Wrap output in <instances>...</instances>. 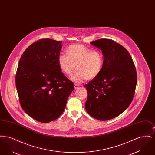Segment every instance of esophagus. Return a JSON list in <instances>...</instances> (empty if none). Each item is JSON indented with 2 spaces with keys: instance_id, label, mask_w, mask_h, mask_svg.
<instances>
[{
  "instance_id": "1",
  "label": "esophagus",
  "mask_w": 155,
  "mask_h": 155,
  "mask_svg": "<svg viewBox=\"0 0 155 155\" xmlns=\"http://www.w3.org/2000/svg\"><path fill=\"white\" fill-rule=\"evenodd\" d=\"M79 87H80V85H78V84H75V85H74V88L78 89Z\"/></svg>"
}]
</instances>
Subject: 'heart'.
<instances>
[{"mask_svg": "<svg viewBox=\"0 0 155 155\" xmlns=\"http://www.w3.org/2000/svg\"><path fill=\"white\" fill-rule=\"evenodd\" d=\"M67 55L61 54L58 64L61 71L67 75L77 71L71 80L81 83L85 80H91L98 76L103 69L104 56L100 50H92L81 44L70 45L67 49Z\"/></svg>", "mask_w": 155, "mask_h": 155, "instance_id": "1", "label": "heart"}]
</instances>
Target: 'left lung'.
<instances>
[{
  "instance_id": "1",
  "label": "left lung",
  "mask_w": 155,
  "mask_h": 155,
  "mask_svg": "<svg viewBox=\"0 0 155 155\" xmlns=\"http://www.w3.org/2000/svg\"><path fill=\"white\" fill-rule=\"evenodd\" d=\"M91 44L104 56L101 73L85 85L88 98L85 104L89 114L101 121L121 114L134 96L137 75L133 59L122 45L109 39H100Z\"/></svg>"
}]
</instances>
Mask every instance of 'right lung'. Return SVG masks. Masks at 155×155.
<instances>
[{
	"instance_id": "right-lung-1",
	"label": "right lung",
	"mask_w": 155,
	"mask_h": 155,
	"mask_svg": "<svg viewBox=\"0 0 155 155\" xmlns=\"http://www.w3.org/2000/svg\"><path fill=\"white\" fill-rule=\"evenodd\" d=\"M61 41L41 39L28 46L20 59L15 85L23 110L39 122L59 117L74 90V83L61 71L58 58Z\"/></svg>"
}]
</instances>
